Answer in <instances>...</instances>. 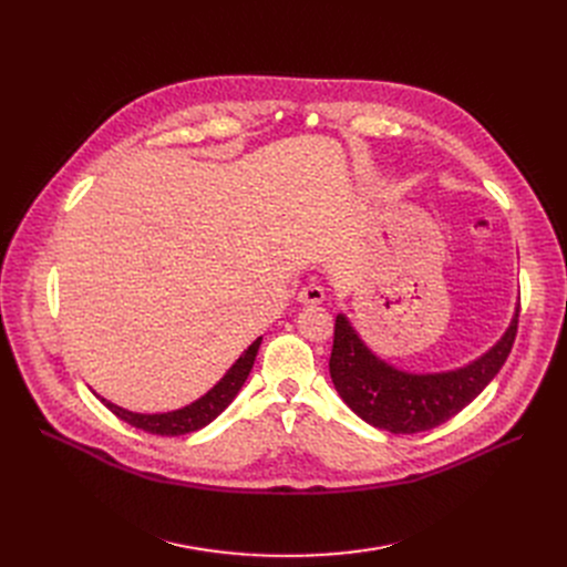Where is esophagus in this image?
<instances>
[{"label": "esophagus", "mask_w": 567, "mask_h": 567, "mask_svg": "<svg viewBox=\"0 0 567 567\" xmlns=\"http://www.w3.org/2000/svg\"><path fill=\"white\" fill-rule=\"evenodd\" d=\"M323 299H326V293L317 285H308V287H303L299 291V303L301 306H319Z\"/></svg>", "instance_id": "esophagus-1"}]
</instances>
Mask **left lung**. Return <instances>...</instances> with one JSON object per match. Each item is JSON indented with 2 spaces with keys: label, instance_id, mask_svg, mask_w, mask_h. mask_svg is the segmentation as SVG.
<instances>
[{
  "label": "left lung",
  "instance_id": "8db88e82",
  "mask_svg": "<svg viewBox=\"0 0 567 567\" xmlns=\"http://www.w3.org/2000/svg\"><path fill=\"white\" fill-rule=\"evenodd\" d=\"M519 303L503 338L473 363L432 374H413L381 361L344 315L336 317L331 379L347 406L379 430L415 434L451 421L478 398L513 349Z\"/></svg>",
  "mask_w": 567,
  "mask_h": 567
}]
</instances>
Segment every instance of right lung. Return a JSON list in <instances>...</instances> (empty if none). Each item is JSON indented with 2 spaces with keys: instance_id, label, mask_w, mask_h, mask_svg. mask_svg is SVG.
<instances>
[{
  "instance_id": "1",
  "label": "right lung",
  "mask_w": 567,
  "mask_h": 567,
  "mask_svg": "<svg viewBox=\"0 0 567 567\" xmlns=\"http://www.w3.org/2000/svg\"><path fill=\"white\" fill-rule=\"evenodd\" d=\"M259 344H261V338H257L241 355H238V361L225 372V377L214 385L212 391L184 409L167 411V413H135V411H128V409H122V406L107 402L101 395H96V398L116 415V419L126 421L128 425H133L137 430L161 434V436H178V434L197 432L212 423L214 419H218V415L238 395V391H241V385L246 383V379L252 370Z\"/></svg>"
}]
</instances>
